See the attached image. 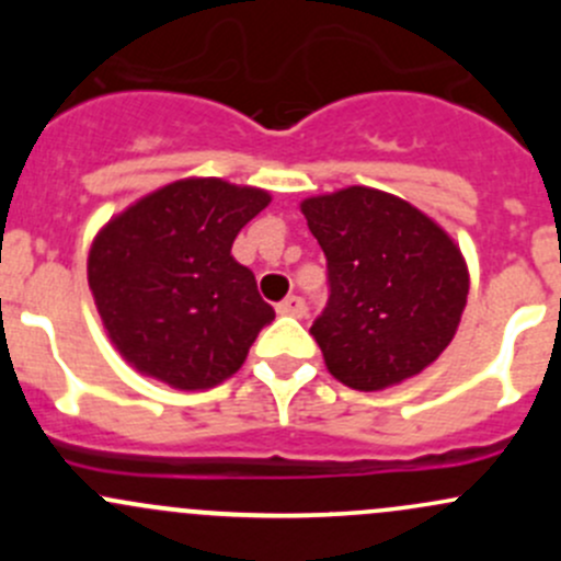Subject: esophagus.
Wrapping results in <instances>:
<instances>
[{"label": "esophagus", "mask_w": 561, "mask_h": 561, "mask_svg": "<svg viewBox=\"0 0 561 561\" xmlns=\"http://www.w3.org/2000/svg\"><path fill=\"white\" fill-rule=\"evenodd\" d=\"M276 312L285 317H307V301L301 296H287L285 301L276 307Z\"/></svg>", "instance_id": "1"}]
</instances>
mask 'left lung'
Listing matches in <instances>:
<instances>
[{
    "label": "left lung",
    "instance_id": "left-lung-1",
    "mask_svg": "<svg viewBox=\"0 0 561 561\" xmlns=\"http://www.w3.org/2000/svg\"><path fill=\"white\" fill-rule=\"evenodd\" d=\"M328 260V304L312 322L328 371L382 390L439 358L467 307L461 249L401 197L347 186L301 203Z\"/></svg>",
    "mask_w": 561,
    "mask_h": 561
}]
</instances>
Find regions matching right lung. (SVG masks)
I'll return each mask as SVG.
<instances>
[{
    "label": "right lung",
    "mask_w": 561,
    "mask_h": 561,
    "mask_svg": "<svg viewBox=\"0 0 561 561\" xmlns=\"http://www.w3.org/2000/svg\"><path fill=\"white\" fill-rule=\"evenodd\" d=\"M271 203L254 186L181 179L113 217L89 252V287L127 364L179 390L214 388L274 320L230 247Z\"/></svg>",
    "instance_id": "right-lung-1"
}]
</instances>
